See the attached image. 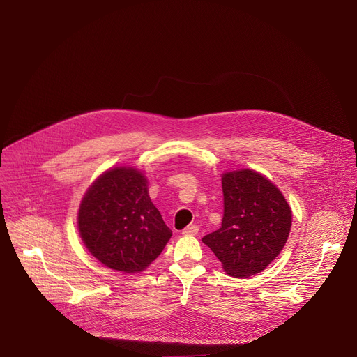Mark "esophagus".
<instances>
[{
  "mask_svg": "<svg viewBox=\"0 0 357 357\" xmlns=\"http://www.w3.org/2000/svg\"><path fill=\"white\" fill-rule=\"evenodd\" d=\"M197 231H199V227L196 225H190L182 230V234L183 236H196Z\"/></svg>",
  "mask_w": 357,
  "mask_h": 357,
  "instance_id": "obj_1",
  "label": "esophagus"
}]
</instances>
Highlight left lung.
<instances>
[{
  "mask_svg": "<svg viewBox=\"0 0 357 357\" xmlns=\"http://www.w3.org/2000/svg\"><path fill=\"white\" fill-rule=\"evenodd\" d=\"M222 227L202 238L236 278L263 271L284 248L292 223L281 190L252 169L223 174Z\"/></svg>",
  "mask_w": 357,
  "mask_h": 357,
  "instance_id": "8db88e82",
  "label": "left lung"
}]
</instances>
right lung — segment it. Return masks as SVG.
I'll list each match as a JSON object with an SVG mask.
<instances>
[{"mask_svg": "<svg viewBox=\"0 0 357 357\" xmlns=\"http://www.w3.org/2000/svg\"><path fill=\"white\" fill-rule=\"evenodd\" d=\"M146 183L138 169L117 167L101 174L82 199L80 237L91 256L112 270L144 271L172 236Z\"/></svg>", "mask_w": 357, "mask_h": 357, "instance_id": "1", "label": "right lung"}]
</instances>
